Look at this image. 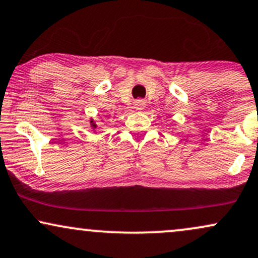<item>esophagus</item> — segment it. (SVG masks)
Masks as SVG:
<instances>
[{"label": "esophagus", "instance_id": "34e87169", "mask_svg": "<svg viewBox=\"0 0 258 258\" xmlns=\"http://www.w3.org/2000/svg\"><path fill=\"white\" fill-rule=\"evenodd\" d=\"M145 107V101H143V99H137V101L135 102V108L137 110H143Z\"/></svg>", "mask_w": 258, "mask_h": 258}]
</instances>
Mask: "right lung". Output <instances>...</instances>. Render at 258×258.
Instances as JSON below:
<instances>
[{"mask_svg": "<svg viewBox=\"0 0 258 258\" xmlns=\"http://www.w3.org/2000/svg\"><path fill=\"white\" fill-rule=\"evenodd\" d=\"M91 123H92V127H96V125L94 123V121H91Z\"/></svg>", "mask_w": 258, "mask_h": 258, "instance_id": "obj_1", "label": "right lung"}]
</instances>
